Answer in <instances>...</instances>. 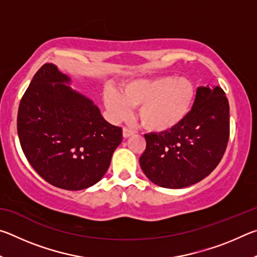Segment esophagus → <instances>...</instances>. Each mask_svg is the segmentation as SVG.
I'll list each match as a JSON object with an SVG mask.
<instances>
[{
  "label": "esophagus",
  "instance_id": "34e87169",
  "mask_svg": "<svg viewBox=\"0 0 257 257\" xmlns=\"http://www.w3.org/2000/svg\"><path fill=\"white\" fill-rule=\"evenodd\" d=\"M132 135H134L133 130H130V129H128V128L123 127V129H122V136H123L124 138H128V137L132 136Z\"/></svg>",
  "mask_w": 257,
  "mask_h": 257
}]
</instances>
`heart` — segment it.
<instances>
[{"label": "heart", "instance_id": "obj_1", "mask_svg": "<svg viewBox=\"0 0 257 257\" xmlns=\"http://www.w3.org/2000/svg\"><path fill=\"white\" fill-rule=\"evenodd\" d=\"M196 87L186 77L160 76L124 82L120 93L106 89L104 103L114 120L127 118L138 107V120L147 132L163 134L180 125L189 115Z\"/></svg>", "mask_w": 257, "mask_h": 257}]
</instances>
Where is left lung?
<instances>
[{
    "instance_id": "obj_1",
    "label": "left lung",
    "mask_w": 257,
    "mask_h": 257,
    "mask_svg": "<svg viewBox=\"0 0 257 257\" xmlns=\"http://www.w3.org/2000/svg\"><path fill=\"white\" fill-rule=\"evenodd\" d=\"M229 102L219 86L198 87L194 106L180 125L145 135L142 170L155 185L184 188L203 180L220 163L229 141Z\"/></svg>"
}]
</instances>
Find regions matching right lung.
<instances>
[{
  "label": "right lung",
  "mask_w": 257,
  "mask_h": 257,
  "mask_svg": "<svg viewBox=\"0 0 257 257\" xmlns=\"http://www.w3.org/2000/svg\"><path fill=\"white\" fill-rule=\"evenodd\" d=\"M66 82L70 78L45 63L21 98L17 128L25 156L43 179L81 190L105 175L122 129L104 120L93 101Z\"/></svg>",
  "instance_id": "right-lung-1"
}]
</instances>
